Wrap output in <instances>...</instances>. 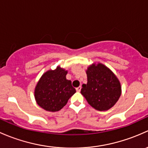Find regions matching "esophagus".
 <instances>
[{
    "instance_id": "34e87169",
    "label": "esophagus",
    "mask_w": 148,
    "mask_h": 148,
    "mask_svg": "<svg viewBox=\"0 0 148 148\" xmlns=\"http://www.w3.org/2000/svg\"><path fill=\"white\" fill-rule=\"evenodd\" d=\"M80 90H81V87H80V86L76 88V90H77V92H80Z\"/></svg>"
}]
</instances>
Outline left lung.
Here are the masks:
<instances>
[{"instance_id": "left-lung-1", "label": "left lung", "mask_w": 148, "mask_h": 148, "mask_svg": "<svg viewBox=\"0 0 148 148\" xmlns=\"http://www.w3.org/2000/svg\"><path fill=\"white\" fill-rule=\"evenodd\" d=\"M88 83L80 92L89 105L99 111L108 110L119 100L121 85L118 77L102 63L92 64L86 71Z\"/></svg>"}]
</instances>
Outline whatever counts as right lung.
Listing matches in <instances>:
<instances>
[{
	"label": "right lung",
	"instance_id": "obj_1",
	"mask_svg": "<svg viewBox=\"0 0 148 148\" xmlns=\"http://www.w3.org/2000/svg\"><path fill=\"white\" fill-rule=\"evenodd\" d=\"M68 71L58 66L41 76L35 88V98L40 107L50 112L61 110L76 92L71 80L66 79Z\"/></svg>",
	"mask_w": 148,
	"mask_h": 148
}]
</instances>
